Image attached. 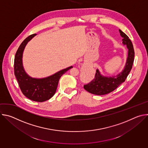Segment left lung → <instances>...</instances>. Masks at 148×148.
I'll return each mask as SVG.
<instances>
[{
	"mask_svg": "<svg viewBox=\"0 0 148 148\" xmlns=\"http://www.w3.org/2000/svg\"><path fill=\"white\" fill-rule=\"evenodd\" d=\"M121 36L123 38L122 44L128 49V57L123 70L115 76H103L98 69H97L95 78L88 84L84 86V88L88 92L98 95L107 94L118 87L123 82L130 73L134 61V49L132 41L128 36L119 30Z\"/></svg>",
	"mask_w": 148,
	"mask_h": 148,
	"instance_id": "1",
	"label": "left lung"
}]
</instances>
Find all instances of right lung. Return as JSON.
<instances>
[{
  "label": "right lung",
  "instance_id": "right-lung-1",
  "mask_svg": "<svg viewBox=\"0 0 148 148\" xmlns=\"http://www.w3.org/2000/svg\"><path fill=\"white\" fill-rule=\"evenodd\" d=\"M35 36L36 34L29 36L20 45L14 57V75L20 88L25 96L34 101L44 102L54 95L60 77L73 68V66L62 69L45 78H33L28 75L23 65V53L28 42Z\"/></svg>",
  "mask_w": 148,
  "mask_h": 148
}]
</instances>
